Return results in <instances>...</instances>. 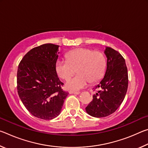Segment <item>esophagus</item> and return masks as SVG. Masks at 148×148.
Masks as SVG:
<instances>
[{
	"label": "esophagus",
	"mask_w": 148,
	"mask_h": 148,
	"mask_svg": "<svg viewBox=\"0 0 148 148\" xmlns=\"http://www.w3.org/2000/svg\"><path fill=\"white\" fill-rule=\"evenodd\" d=\"M70 94H76V95H79L80 93V92L79 91H69Z\"/></svg>",
	"instance_id": "obj_1"
}]
</instances>
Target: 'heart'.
<instances>
[{
	"instance_id": "obj_1",
	"label": "heart",
	"mask_w": 148,
	"mask_h": 148,
	"mask_svg": "<svg viewBox=\"0 0 148 148\" xmlns=\"http://www.w3.org/2000/svg\"><path fill=\"white\" fill-rule=\"evenodd\" d=\"M66 57V60L60 59L56 62L57 75L66 80L76 72V70L78 73L66 82V89L77 91L86 87L89 82L95 83L103 76L106 62L101 52L80 47L69 51Z\"/></svg>"
}]
</instances>
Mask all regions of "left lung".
Wrapping results in <instances>:
<instances>
[{
  "label": "left lung",
  "mask_w": 148,
  "mask_h": 148,
  "mask_svg": "<svg viewBox=\"0 0 148 148\" xmlns=\"http://www.w3.org/2000/svg\"><path fill=\"white\" fill-rule=\"evenodd\" d=\"M107 57L104 76L95 87L99 89L92 95V101L86 108L87 113L95 117H104L113 114L125 99L128 88V72L123 57L118 51L106 47Z\"/></svg>",
  "instance_id": "obj_1"
}]
</instances>
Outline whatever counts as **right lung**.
I'll return each instance as SVG.
<instances>
[{
  "label": "right lung",
  "instance_id": "obj_1",
  "mask_svg": "<svg viewBox=\"0 0 148 148\" xmlns=\"http://www.w3.org/2000/svg\"><path fill=\"white\" fill-rule=\"evenodd\" d=\"M59 47L45 44L34 47L23 57L17 69L19 98L32 116L42 119L58 116L69 94L62 91L64 84L56 70Z\"/></svg>",
  "mask_w": 148,
  "mask_h": 148
}]
</instances>
